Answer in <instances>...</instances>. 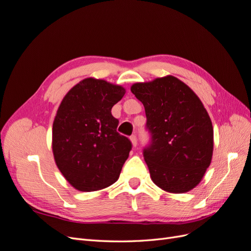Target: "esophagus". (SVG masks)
Wrapping results in <instances>:
<instances>
[{"label": "esophagus", "instance_id": "34e87169", "mask_svg": "<svg viewBox=\"0 0 251 251\" xmlns=\"http://www.w3.org/2000/svg\"><path fill=\"white\" fill-rule=\"evenodd\" d=\"M130 139H131V141H132L133 147H134V148L137 147V137H136V135H132L131 137H130Z\"/></svg>", "mask_w": 251, "mask_h": 251}]
</instances>
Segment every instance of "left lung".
<instances>
[{
	"label": "left lung",
	"mask_w": 251,
	"mask_h": 251,
	"mask_svg": "<svg viewBox=\"0 0 251 251\" xmlns=\"http://www.w3.org/2000/svg\"><path fill=\"white\" fill-rule=\"evenodd\" d=\"M131 91L146 110L151 143L143 157L151 180L165 192H189L211 162L214 128L206 109L172 75L134 83Z\"/></svg>",
	"instance_id": "8db88e82"
}]
</instances>
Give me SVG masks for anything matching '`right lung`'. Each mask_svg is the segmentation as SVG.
<instances>
[{"instance_id": "obj_1", "label": "right lung", "mask_w": 251, "mask_h": 251, "mask_svg": "<svg viewBox=\"0 0 251 251\" xmlns=\"http://www.w3.org/2000/svg\"><path fill=\"white\" fill-rule=\"evenodd\" d=\"M126 89L89 77L66 94L53 121L52 151L65 179L80 192L116 182L132 143L117 131L111 110Z\"/></svg>"}]
</instances>
